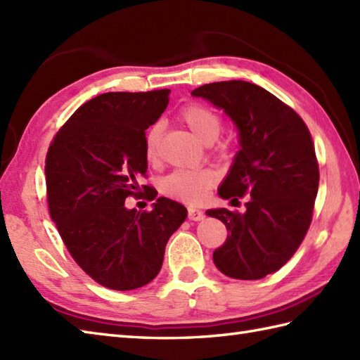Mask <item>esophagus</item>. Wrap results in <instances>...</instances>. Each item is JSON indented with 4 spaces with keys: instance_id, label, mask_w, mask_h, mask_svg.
<instances>
[{
    "instance_id": "34e87169",
    "label": "esophagus",
    "mask_w": 360,
    "mask_h": 360,
    "mask_svg": "<svg viewBox=\"0 0 360 360\" xmlns=\"http://www.w3.org/2000/svg\"><path fill=\"white\" fill-rule=\"evenodd\" d=\"M188 219L201 221V219H204V212L196 209V207H188Z\"/></svg>"
}]
</instances>
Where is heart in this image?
Returning <instances> with one entry per match:
<instances>
[{
  "mask_svg": "<svg viewBox=\"0 0 360 360\" xmlns=\"http://www.w3.org/2000/svg\"><path fill=\"white\" fill-rule=\"evenodd\" d=\"M179 119L198 141L212 143L217 139L223 127L219 114L201 103H192L181 111ZM160 127L153 125L143 139L145 156L155 162L159 156ZM217 174L207 168L200 170H176L160 182V192L164 196L186 204H200L209 195V190L215 186Z\"/></svg>",
  "mask_w": 360,
  "mask_h": 360,
  "instance_id": "1",
  "label": "heart"
}]
</instances>
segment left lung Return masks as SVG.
I'll list each match as a JSON object with an SVG mask.
<instances>
[{"instance_id": "left-lung-1", "label": "left lung", "mask_w": 360, "mask_h": 360, "mask_svg": "<svg viewBox=\"0 0 360 360\" xmlns=\"http://www.w3.org/2000/svg\"><path fill=\"white\" fill-rule=\"evenodd\" d=\"M192 96L223 110L238 131L240 150L218 187L219 198L249 196L243 213L205 212L229 231L213 263L227 277L263 278L288 263L311 224L319 164L309 129L294 110L254 83H209Z\"/></svg>"}]
</instances>
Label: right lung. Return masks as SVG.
Returning <instances> with one entry per match:
<instances>
[{"instance_id":"1","label":"right lung","mask_w":360,"mask_h":360,"mask_svg":"<svg viewBox=\"0 0 360 360\" xmlns=\"http://www.w3.org/2000/svg\"><path fill=\"white\" fill-rule=\"evenodd\" d=\"M170 89L106 93L75 111L46 156L49 213L70 254L98 285L142 288L159 274L167 241L187 218L160 196L151 212L127 209L147 173L145 129L168 105ZM148 200L155 188L143 186Z\"/></svg>"}]
</instances>
